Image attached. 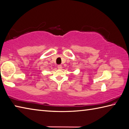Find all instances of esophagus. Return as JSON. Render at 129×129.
Returning a JSON list of instances; mask_svg holds the SVG:
<instances>
[{"label":"esophagus","instance_id":"obj_1","mask_svg":"<svg viewBox=\"0 0 129 129\" xmlns=\"http://www.w3.org/2000/svg\"><path fill=\"white\" fill-rule=\"evenodd\" d=\"M57 68H58V69H62V65H57Z\"/></svg>","mask_w":129,"mask_h":129}]
</instances>
